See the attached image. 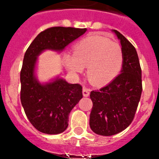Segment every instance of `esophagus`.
I'll return each mask as SVG.
<instances>
[{
	"label": "esophagus",
	"instance_id": "34e87169",
	"mask_svg": "<svg viewBox=\"0 0 159 159\" xmlns=\"http://www.w3.org/2000/svg\"><path fill=\"white\" fill-rule=\"evenodd\" d=\"M90 94V90L87 88H83V95L84 97H88Z\"/></svg>",
	"mask_w": 159,
	"mask_h": 159
}]
</instances>
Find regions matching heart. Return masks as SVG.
<instances>
[{
    "label": "heart",
    "mask_w": 159,
    "mask_h": 159,
    "mask_svg": "<svg viewBox=\"0 0 159 159\" xmlns=\"http://www.w3.org/2000/svg\"><path fill=\"white\" fill-rule=\"evenodd\" d=\"M64 64L73 74L82 73L88 67L89 81L95 86H104L120 72L123 64L121 46L101 36H91L74 47V55H67Z\"/></svg>",
    "instance_id": "heart-1"
}]
</instances>
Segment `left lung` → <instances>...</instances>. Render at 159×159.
Instances as JSON below:
<instances>
[{"mask_svg": "<svg viewBox=\"0 0 159 159\" xmlns=\"http://www.w3.org/2000/svg\"><path fill=\"white\" fill-rule=\"evenodd\" d=\"M123 52L121 73L107 86L90 94L93 107L90 127L95 134L111 136L123 131L134 119L141 97L142 71L137 52L117 30Z\"/></svg>", "mask_w": 159, "mask_h": 159, "instance_id": "left-lung-1", "label": "left lung"}]
</instances>
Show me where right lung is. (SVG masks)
I'll return each instance as SVG.
<instances>
[{
    "label": "right lung",
    "instance_id": "right-lung-1",
    "mask_svg": "<svg viewBox=\"0 0 159 159\" xmlns=\"http://www.w3.org/2000/svg\"><path fill=\"white\" fill-rule=\"evenodd\" d=\"M87 29L52 27L38 34L25 52L20 71V101L25 115L39 131L62 133L68 126V116L83 98L82 86L60 77L41 84L36 76L37 57L45 50L62 52L66 46L85 33Z\"/></svg>",
    "mask_w": 159,
    "mask_h": 159
}]
</instances>
